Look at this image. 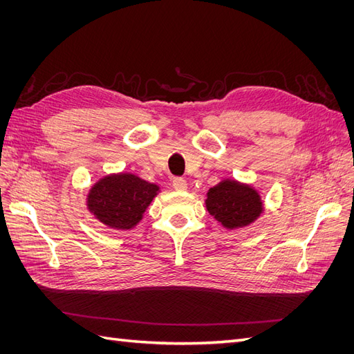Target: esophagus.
Here are the masks:
<instances>
[{
    "label": "esophagus",
    "instance_id": "esophagus-1",
    "mask_svg": "<svg viewBox=\"0 0 354 354\" xmlns=\"http://www.w3.org/2000/svg\"><path fill=\"white\" fill-rule=\"evenodd\" d=\"M173 187L178 192H183V190L187 189V181L185 178H181V177H174L173 178Z\"/></svg>",
    "mask_w": 354,
    "mask_h": 354
}]
</instances>
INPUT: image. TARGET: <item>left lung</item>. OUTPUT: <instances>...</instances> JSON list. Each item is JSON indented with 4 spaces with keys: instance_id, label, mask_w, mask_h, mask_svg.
<instances>
[{
    "instance_id": "obj_1",
    "label": "left lung",
    "mask_w": 354,
    "mask_h": 354,
    "mask_svg": "<svg viewBox=\"0 0 354 354\" xmlns=\"http://www.w3.org/2000/svg\"><path fill=\"white\" fill-rule=\"evenodd\" d=\"M205 203L211 216L227 229L248 226L263 212L257 190L234 180H224L211 187Z\"/></svg>"
}]
</instances>
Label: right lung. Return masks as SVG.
<instances>
[{"mask_svg":"<svg viewBox=\"0 0 354 354\" xmlns=\"http://www.w3.org/2000/svg\"><path fill=\"white\" fill-rule=\"evenodd\" d=\"M159 187L133 174H113L102 178L88 194V209L103 224L128 230L142 220Z\"/></svg>","mask_w":354,"mask_h":354,"instance_id":"obj_1","label":"right lung"}]
</instances>
